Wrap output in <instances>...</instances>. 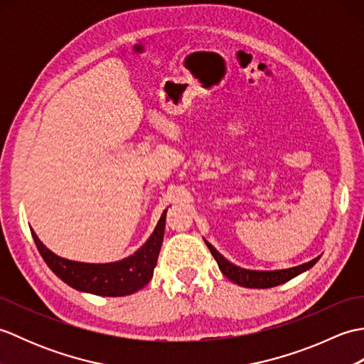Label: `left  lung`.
Wrapping results in <instances>:
<instances>
[{"label":"left lung","instance_id":"1","mask_svg":"<svg viewBox=\"0 0 364 364\" xmlns=\"http://www.w3.org/2000/svg\"><path fill=\"white\" fill-rule=\"evenodd\" d=\"M205 244L208 245V249H210L214 259L218 261L220 272L225 275L228 280H231L239 286H244V288L266 289V288H274V286H278V284H283L286 282H289L291 278L300 275L301 272H305V270H308V269H311L321 258V257H318V258L305 262V264L289 267V269L252 270V269H244V267H239V266L233 264V262L228 261L225 257H222V255L215 250L214 247L206 241V239H205Z\"/></svg>","mask_w":364,"mask_h":364}]
</instances>
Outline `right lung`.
Returning <instances> with one entry per match:
<instances>
[{
  "instance_id": "obj_1",
  "label": "right lung",
  "mask_w": 364,
  "mask_h": 364,
  "mask_svg": "<svg viewBox=\"0 0 364 364\" xmlns=\"http://www.w3.org/2000/svg\"><path fill=\"white\" fill-rule=\"evenodd\" d=\"M166 214L167 210L162 213L156 228L141 249L120 261L105 262V264H92V262L58 257L56 253L46 249L34 231L31 233L46 266L64 283L76 291L95 294V296L122 297L142 289L151 280L164 239Z\"/></svg>"
}]
</instances>
